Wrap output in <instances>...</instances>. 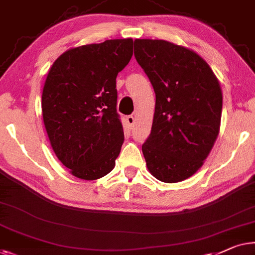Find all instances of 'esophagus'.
I'll use <instances>...</instances> for the list:
<instances>
[{
    "label": "esophagus",
    "instance_id": "34e87169",
    "mask_svg": "<svg viewBox=\"0 0 255 255\" xmlns=\"http://www.w3.org/2000/svg\"><path fill=\"white\" fill-rule=\"evenodd\" d=\"M127 123L128 124V127H130L131 128L134 127V123H135V119L132 115H130V116H128L127 117Z\"/></svg>",
    "mask_w": 255,
    "mask_h": 255
}]
</instances>
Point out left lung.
I'll use <instances>...</instances> for the list:
<instances>
[{
	"mask_svg": "<svg viewBox=\"0 0 255 255\" xmlns=\"http://www.w3.org/2000/svg\"><path fill=\"white\" fill-rule=\"evenodd\" d=\"M134 57L156 97L142 145L147 168L161 182H182L202 167L219 135L220 83L201 56L165 40H134Z\"/></svg>",
	"mask_w": 255,
	"mask_h": 255,
	"instance_id": "8db88e82",
	"label": "left lung"
}]
</instances>
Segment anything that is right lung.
<instances>
[{
	"mask_svg": "<svg viewBox=\"0 0 255 255\" xmlns=\"http://www.w3.org/2000/svg\"><path fill=\"white\" fill-rule=\"evenodd\" d=\"M132 39L66 50L48 72L42 117L58 160L77 178L94 180L115 167L124 141L116 77L132 57Z\"/></svg>",
	"mask_w": 255,
	"mask_h": 255,
	"instance_id": "obj_1",
	"label": "right lung"
}]
</instances>
